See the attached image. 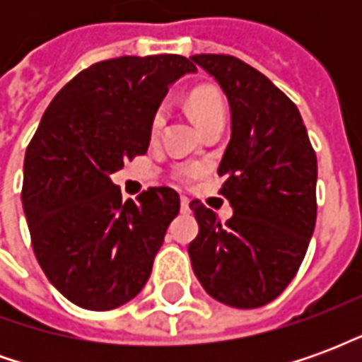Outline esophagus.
<instances>
[{
  "label": "esophagus",
  "instance_id": "34e87169",
  "mask_svg": "<svg viewBox=\"0 0 362 362\" xmlns=\"http://www.w3.org/2000/svg\"><path fill=\"white\" fill-rule=\"evenodd\" d=\"M180 209H182V211H184V213L189 211V199H188V197H186V196H182V197H180Z\"/></svg>",
  "mask_w": 362,
  "mask_h": 362
}]
</instances>
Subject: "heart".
I'll use <instances>...</instances> for the list:
<instances>
[{"mask_svg":"<svg viewBox=\"0 0 362 362\" xmlns=\"http://www.w3.org/2000/svg\"><path fill=\"white\" fill-rule=\"evenodd\" d=\"M188 108L192 118L197 124V127H202L207 122L213 119H225V103L217 90L209 89V87H199V89L192 90V95L188 96ZM166 112L165 108H158L155 118H153V134H158L160 127L165 126ZM199 174V166L189 165L182 168V176L184 178H196Z\"/></svg>","mask_w":362,"mask_h":362,"instance_id":"1","label":"heart"}]
</instances>
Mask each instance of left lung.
<instances>
[{
	"mask_svg": "<svg viewBox=\"0 0 362 362\" xmlns=\"http://www.w3.org/2000/svg\"><path fill=\"white\" fill-rule=\"evenodd\" d=\"M230 106V141L219 165L221 194L233 217L221 223L199 202L189 207L199 233L189 243L202 287L235 308H258L287 288L316 225V153L300 112L266 75L243 59L197 54Z\"/></svg>",
	"mask_w": 362,
	"mask_h": 362,
	"instance_id": "obj_1",
	"label": "left lung"
}]
</instances>
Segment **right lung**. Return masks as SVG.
I'll use <instances>...</instances> for the list:
<instances>
[{"instance_id": "right-lung-1", "label": "right lung", "mask_w": 362, "mask_h": 362, "mask_svg": "<svg viewBox=\"0 0 362 362\" xmlns=\"http://www.w3.org/2000/svg\"><path fill=\"white\" fill-rule=\"evenodd\" d=\"M194 71L176 54L98 62L54 96L28 143L21 197L33 250L81 308H118L149 279L180 197L163 186L122 202L110 174L147 153L168 87Z\"/></svg>"}]
</instances>
